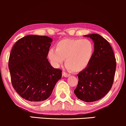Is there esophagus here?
Wrapping results in <instances>:
<instances>
[{"mask_svg": "<svg viewBox=\"0 0 126 126\" xmlns=\"http://www.w3.org/2000/svg\"><path fill=\"white\" fill-rule=\"evenodd\" d=\"M63 75L64 77H68V76H70V74H69L68 73H65V72H63Z\"/></svg>", "mask_w": 126, "mask_h": 126, "instance_id": "1", "label": "esophagus"}]
</instances>
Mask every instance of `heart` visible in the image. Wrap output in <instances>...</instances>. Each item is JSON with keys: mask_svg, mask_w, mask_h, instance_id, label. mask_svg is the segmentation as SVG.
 <instances>
[{"mask_svg": "<svg viewBox=\"0 0 126 126\" xmlns=\"http://www.w3.org/2000/svg\"><path fill=\"white\" fill-rule=\"evenodd\" d=\"M94 47L88 39L65 38L58 41L56 49L50 50L48 57L54 64L59 65L65 60V65L73 72L83 71L90 64Z\"/></svg>", "mask_w": 126, "mask_h": 126, "instance_id": "heart-1", "label": "heart"}]
</instances>
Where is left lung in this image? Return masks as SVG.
Segmentation results:
<instances>
[{"instance_id":"8db88e82","label":"left lung","mask_w":126,"mask_h":126,"mask_svg":"<svg viewBox=\"0 0 126 126\" xmlns=\"http://www.w3.org/2000/svg\"><path fill=\"white\" fill-rule=\"evenodd\" d=\"M85 36L94 41V54L88 66L78 74V84L74 93L81 100L93 102L106 95L112 88L117 63L111 46L106 39L97 33Z\"/></svg>"}]
</instances>
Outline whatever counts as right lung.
Wrapping results in <instances>:
<instances>
[{"label": "right lung", "mask_w": 126, "mask_h": 126, "mask_svg": "<svg viewBox=\"0 0 126 126\" xmlns=\"http://www.w3.org/2000/svg\"><path fill=\"white\" fill-rule=\"evenodd\" d=\"M52 39L29 35L15 43L8 67L14 90L24 99L41 103L52 94L62 70L54 68L47 59Z\"/></svg>", "instance_id": "right-lung-1"}]
</instances>
